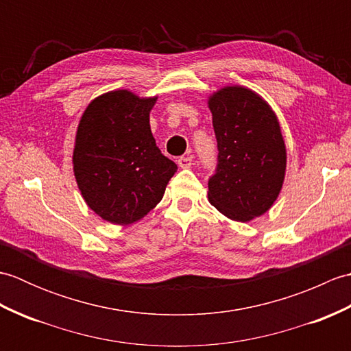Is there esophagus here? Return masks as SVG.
<instances>
[{
  "label": "esophagus",
  "instance_id": "esophagus-1",
  "mask_svg": "<svg viewBox=\"0 0 351 351\" xmlns=\"http://www.w3.org/2000/svg\"><path fill=\"white\" fill-rule=\"evenodd\" d=\"M193 164V156H181V158H178V166L181 169H190Z\"/></svg>",
  "mask_w": 351,
  "mask_h": 351
}]
</instances>
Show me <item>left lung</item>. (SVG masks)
Returning a JSON list of instances; mask_svg holds the SVG:
<instances>
[{
	"label": "left lung",
	"mask_w": 351,
	"mask_h": 351,
	"mask_svg": "<svg viewBox=\"0 0 351 351\" xmlns=\"http://www.w3.org/2000/svg\"><path fill=\"white\" fill-rule=\"evenodd\" d=\"M219 161L208 181L213 206L235 221L270 210L282 190L287 147L271 107L243 86H226L208 98Z\"/></svg>",
	"instance_id": "obj_1"
}]
</instances>
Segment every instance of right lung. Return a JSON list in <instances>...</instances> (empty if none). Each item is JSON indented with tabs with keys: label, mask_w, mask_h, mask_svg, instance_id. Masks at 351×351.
<instances>
[{
	"label": "right lung",
	"mask_w": 351,
	"mask_h": 351,
	"mask_svg": "<svg viewBox=\"0 0 351 351\" xmlns=\"http://www.w3.org/2000/svg\"><path fill=\"white\" fill-rule=\"evenodd\" d=\"M156 102L130 90L95 98L78 123L72 164L88 208L113 225H131L160 204L176 164L155 143L149 113Z\"/></svg>",
	"instance_id": "add662e5"
}]
</instances>
